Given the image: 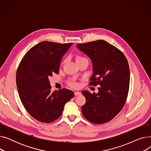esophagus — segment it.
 Wrapping results in <instances>:
<instances>
[{"label": "esophagus", "instance_id": "obj_1", "mask_svg": "<svg viewBox=\"0 0 151 151\" xmlns=\"http://www.w3.org/2000/svg\"><path fill=\"white\" fill-rule=\"evenodd\" d=\"M75 93V96H79V95H80L81 94V92H74Z\"/></svg>", "mask_w": 151, "mask_h": 151}]
</instances>
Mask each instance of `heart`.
Wrapping results in <instances>:
<instances>
[{"mask_svg":"<svg viewBox=\"0 0 151 151\" xmlns=\"http://www.w3.org/2000/svg\"><path fill=\"white\" fill-rule=\"evenodd\" d=\"M84 59H86L84 58V57L81 56V55H76V62H80V61L83 60H84ZM65 61H66V60H63V62H62V64H63V63H64L65 62ZM68 84L69 86H70L71 87H72V88H78V87L79 86L78 83L77 82L73 81H70Z\"/></svg>","mask_w":151,"mask_h":151,"instance_id":"1","label":"heart"}]
</instances>
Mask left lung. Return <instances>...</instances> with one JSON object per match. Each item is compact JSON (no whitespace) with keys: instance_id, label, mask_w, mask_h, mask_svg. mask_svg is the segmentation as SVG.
Returning <instances> with one entry per match:
<instances>
[{"instance_id":"left-lung-1","label":"left lung","mask_w":151,"mask_h":151,"mask_svg":"<svg viewBox=\"0 0 151 151\" xmlns=\"http://www.w3.org/2000/svg\"><path fill=\"white\" fill-rule=\"evenodd\" d=\"M77 47L92 60L93 73L89 85L100 86L97 93L81 92L86 100L82 113L93 124L108 122L121 111L127 99L130 84L127 59L121 50L105 40L78 44Z\"/></svg>"}]
</instances>
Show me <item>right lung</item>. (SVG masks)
Instances as JSON below:
<instances>
[{
  "label": "right lung",
  "instance_id": "obj_1",
  "mask_svg": "<svg viewBox=\"0 0 151 151\" xmlns=\"http://www.w3.org/2000/svg\"><path fill=\"white\" fill-rule=\"evenodd\" d=\"M73 43L43 41L30 49L18 65L16 81L22 104L29 114L43 123L61 116L65 104L74 92L67 89L52 92L49 76L58 74L63 55Z\"/></svg>",
  "mask_w": 151,
  "mask_h": 151
}]
</instances>
